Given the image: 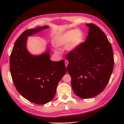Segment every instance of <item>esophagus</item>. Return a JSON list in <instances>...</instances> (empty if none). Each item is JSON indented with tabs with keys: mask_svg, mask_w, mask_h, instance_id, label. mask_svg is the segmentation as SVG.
<instances>
[{
	"mask_svg": "<svg viewBox=\"0 0 124 124\" xmlns=\"http://www.w3.org/2000/svg\"><path fill=\"white\" fill-rule=\"evenodd\" d=\"M64 62H65V67H67L68 64V63H69V62H68L67 60H65V61H64Z\"/></svg>",
	"mask_w": 124,
	"mask_h": 124,
	"instance_id": "1",
	"label": "esophagus"
}]
</instances>
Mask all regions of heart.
Wrapping results in <instances>:
<instances>
[{"label":"heart","instance_id":"heart-1","mask_svg":"<svg viewBox=\"0 0 124 124\" xmlns=\"http://www.w3.org/2000/svg\"><path fill=\"white\" fill-rule=\"evenodd\" d=\"M85 37L83 31L74 29L65 31L57 37L55 44L57 47H64L67 45V51L73 52L84 43Z\"/></svg>","mask_w":124,"mask_h":124}]
</instances>
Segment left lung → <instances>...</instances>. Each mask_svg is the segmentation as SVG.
Listing matches in <instances>:
<instances>
[{
  "instance_id": "left-lung-1",
  "label": "left lung",
  "mask_w": 124,
  "mask_h": 124,
  "mask_svg": "<svg viewBox=\"0 0 124 124\" xmlns=\"http://www.w3.org/2000/svg\"><path fill=\"white\" fill-rule=\"evenodd\" d=\"M86 25L89 32L85 41L66 55L72 90L82 99L95 97L103 91L114 65L112 46L106 35L95 24Z\"/></svg>"
}]
</instances>
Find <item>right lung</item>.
<instances>
[{"label": "right lung", "instance_id": "1", "mask_svg": "<svg viewBox=\"0 0 124 124\" xmlns=\"http://www.w3.org/2000/svg\"><path fill=\"white\" fill-rule=\"evenodd\" d=\"M49 27L24 31L16 40L10 56V71L17 92L29 101L38 104L48 103L53 99L56 87L67 72L64 60L52 61L50 49L35 55L28 51V37L38 33Z\"/></svg>", "mask_w": 124, "mask_h": 124}]
</instances>
